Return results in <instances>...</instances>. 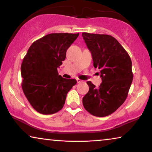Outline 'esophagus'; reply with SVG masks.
I'll return each mask as SVG.
<instances>
[{
    "instance_id": "esophagus-1",
    "label": "esophagus",
    "mask_w": 152,
    "mask_h": 152,
    "mask_svg": "<svg viewBox=\"0 0 152 152\" xmlns=\"http://www.w3.org/2000/svg\"><path fill=\"white\" fill-rule=\"evenodd\" d=\"M77 83H82V82H83V81L80 80V79H77Z\"/></svg>"
}]
</instances>
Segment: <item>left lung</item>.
<instances>
[{"mask_svg": "<svg viewBox=\"0 0 152 152\" xmlns=\"http://www.w3.org/2000/svg\"><path fill=\"white\" fill-rule=\"evenodd\" d=\"M82 37L92 55L93 66L100 70L102 80L98 87L87 82L89 91L83 97V105L93 115L105 117L126 99L133 80L132 60L111 35L83 32Z\"/></svg>", "mask_w": 152, "mask_h": 152, "instance_id": "left-lung-1", "label": "left lung"}]
</instances>
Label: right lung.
<instances>
[{
	"mask_svg": "<svg viewBox=\"0 0 152 152\" xmlns=\"http://www.w3.org/2000/svg\"><path fill=\"white\" fill-rule=\"evenodd\" d=\"M77 34L53 33L31 45L21 64L22 89L32 107L49 115L63 108L66 95L77 81L59 75L57 68L66 59V51Z\"/></svg>",
	"mask_w": 152,
	"mask_h": 152,
	"instance_id": "1",
	"label": "right lung"
}]
</instances>
